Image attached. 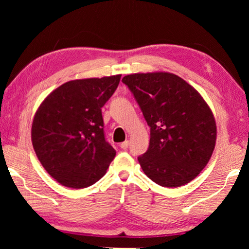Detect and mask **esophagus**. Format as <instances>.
Returning <instances> with one entry per match:
<instances>
[{
	"label": "esophagus",
	"instance_id": "esophagus-1",
	"mask_svg": "<svg viewBox=\"0 0 249 249\" xmlns=\"http://www.w3.org/2000/svg\"><path fill=\"white\" fill-rule=\"evenodd\" d=\"M120 147H121L122 149H126V148H127V147H128V142L125 141V142H121Z\"/></svg>",
	"mask_w": 249,
	"mask_h": 249
}]
</instances>
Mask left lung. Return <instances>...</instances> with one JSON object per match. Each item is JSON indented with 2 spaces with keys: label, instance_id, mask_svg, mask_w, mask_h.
Returning <instances> with one entry per match:
<instances>
[{
  "label": "left lung",
  "instance_id": "1",
  "mask_svg": "<svg viewBox=\"0 0 249 249\" xmlns=\"http://www.w3.org/2000/svg\"><path fill=\"white\" fill-rule=\"evenodd\" d=\"M150 127L149 147L138 157L142 171L161 187L187 184L208 165L216 123L202 95L170 72L127 74L122 79Z\"/></svg>",
  "mask_w": 249,
  "mask_h": 249
}]
</instances>
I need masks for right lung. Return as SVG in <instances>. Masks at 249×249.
Returning a JSON list of instances; mask_svg holds the SVG:
<instances>
[{
    "instance_id": "add662e5",
    "label": "right lung",
    "mask_w": 249,
    "mask_h": 249,
    "mask_svg": "<svg viewBox=\"0 0 249 249\" xmlns=\"http://www.w3.org/2000/svg\"><path fill=\"white\" fill-rule=\"evenodd\" d=\"M122 74L71 80L37 108L32 142L45 170L65 187L82 189L105 175L116 151L105 141L102 107Z\"/></svg>"
}]
</instances>
